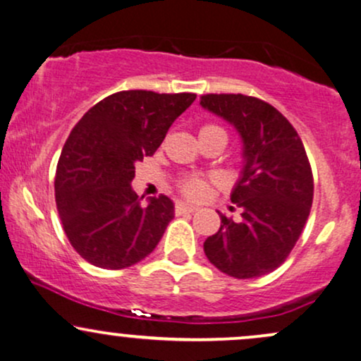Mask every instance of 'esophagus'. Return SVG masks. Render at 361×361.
I'll return each instance as SVG.
<instances>
[{
  "label": "esophagus",
  "mask_w": 361,
  "mask_h": 361,
  "mask_svg": "<svg viewBox=\"0 0 361 361\" xmlns=\"http://www.w3.org/2000/svg\"><path fill=\"white\" fill-rule=\"evenodd\" d=\"M175 212H176L178 215H181V214H193V212H197V207L188 205V204H183V202H176Z\"/></svg>",
  "instance_id": "obj_1"
}]
</instances>
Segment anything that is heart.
<instances>
[{
  "label": "heart",
  "mask_w": 361,
  "mask_h": 361,
  "mask_svg": "<svg viewBox=\"0 0 361 361\" xmlns=\"http://www.w3.org/2000/svg\"><path fill=\"white\" fill-rule=\"evenodd\" d=\"M214 128H221V127H217V126H205V127H202L200 132L214 130ZM180 188H181V192H183L188 198L198 200V198H202L205 195L207 183H205V180H202V178L190 176V178H183V180L180 181Z\"/></svg>",
  "instance_id": "1"
}]
</instances>
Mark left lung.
I'll use <instances>...</instances> for the list:
<instances>
[{"label":"left lung","mask_w":361,"mask_h":361,"mask_svg":"<svg viewBox=\"0 0 361 361\" xmlns=\"http://www.w3.org/2000/svg\"><path fill=\"white\" fill-rule=\"evenodd\" d=\"M200 105L234 126L243 140V171L231 202L241 221L221 214L205 239L210 263L234 279H256L280 267L300 238L314 180L295 128L270 103L246 94H204Z\"/></svg>","instance_id":"obj_1"}]
</instances>
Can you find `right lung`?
<instances>
[{
	"label": "right lung",
	"instance_id": "add662e5",
	"mask_svg": "<svg viewBox=\"0 0 361 361\" xmlns=\"http://www.w3.org/2000/svg\"><path fill=\"white\" fill-rule=\"evenodd\" d=\"M195 98V93L118 91L74 126L54 188L64 233L88 263L122 270L154 251L175 217V205L166 195L140 205L130 186L135 163L154 154Z\"/></svg>",
	"mask_w": 361,
	"mask_h": 361
}]
</instances>
